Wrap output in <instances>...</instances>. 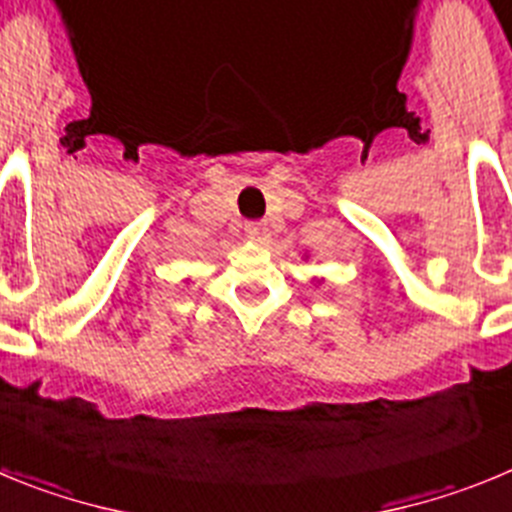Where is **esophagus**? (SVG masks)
<instances>
[{
  "label": "esophagus",
  "mask_w": 512,
  "mask_h": 512,
  "mask_svg": "<svg viewBox=\"0 0 512 512\" xmlns=\"http://www.w3.org/2000/svg\"><path fill=\"white\" fill-rule=\"evenodd\" d=\"M247 237L252 239V242H267V239H270V229H267V224H262V222H250L247 224Z\"/></svg>",
  "instance_id": "obj_1"
}]
</instances>
